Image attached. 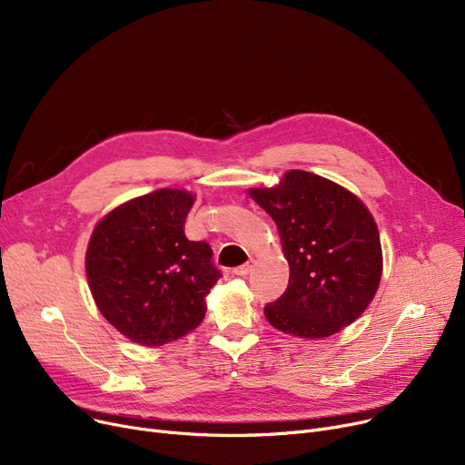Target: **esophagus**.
I'll list each match as a JSON object with an SVG mask.
<instances>
[{"label":"esophagus","mask_w":465,"mask_h":465,"mask_svg":"<svg viewBox=\"0 0 465 465\" xmlns=\"http://www.w3.org/2000/svg\"><path fill=\"white\" fill-rule=\"evenodd\" d=\"M252 267H254V262H252V260H249L245 265H239V267H235V270H233V275H237V277H247V275L252 272Z\"/></svg>","instance_id":"esophagus-1"}]
</instances>
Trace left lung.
I'll return each mask as SVG.
<instances>
[{
    "label": "left lung",
    "instance_id": "left-lung-1",
    "mask_svg": "<svg viewBox=\"0 0 465 465\" xmlns=\"http://www.w3.org/2000/svg\"><path fill=\"white\" fill-rule=\"evenodd\" d=\"M247 193L273 218L290 267L288 288L265 305V319L302 339H324L352 324L373 302L382 275L370 209L345 186L303 169Z\"/></svg>",
    "mask_w": 465,
    "mask_h": 465
}]
</instances>
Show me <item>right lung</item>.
Listing matches in <instances>:
<instances>
[{
	"instance_id": "add662e5",
	"label": "right lung",
	"mask_w": 465,
	"mask_h": 465,
	"mask_svg": "<svg viewBox=\"0 0 465 465\" xmlns=\"http://www.w3.org/2000/svg\"><path fill=\"white\" fill-rule=\"evenodd\" d=\"M195 195L162 188L120 203L95 224L86 249L92 298L107 322L143 347L198 328L220 279L205 241H188Z\"/></svg>"
}]
</instances>
